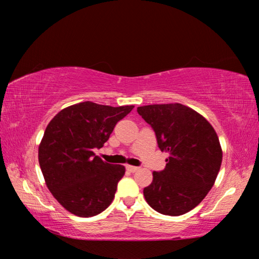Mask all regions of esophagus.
Segmentation results:
<instances>
[{
    "instance_id": "obj_1",
    "label": "esophagus",
    "mask_w": 259,
    "mask_h": 259,
    "mask_svg": "<svg viewBox=\"0 0 259 259\" xmlns=\"http://www.w3.org/2000/svg\"><path fill=\"white\" fill-rule=\"evenodd\" d=\"M125 169L128 170L129 172H136L139 168H138V166H135V165H126Z\"/></svg>"
}]
</instances>
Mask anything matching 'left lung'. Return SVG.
I'll use <instances>...</instances> for the list:
<instances>
[{"label":"left lung","instance_id":"1","mask_svg":"<svg viewBox=\"0 0 259 259\" xmlns=\"http://www.w3.org/2000/svg\"><path fill=\"white\" fill-rule=\"evenodd\" d=\"M154 130L160 150L169 153L165 168L153 172L144 188L146 202L162 214L181 216L195 208L211 190L223 152L212 125L185 105L160 104L137 108Z\"/></svg>","mask_w":259,"mask_h":259}]
</instances>
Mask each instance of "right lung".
I'll return each mask as SVG.
<instances>
[{
    "label": "right lung",
    "instance_id": "add662e5",
    "mask_svg": "<svg viewBox=\"0 0 259 259\" xmlns=\"http://www.w3.org/2000/svg\"><path fill=\"white\" fill-rule=\"evenodd\" d=\"M134 106L112 107L83 102L61 109L38 146V162L55 199L73 214L93 217L112 203L125 168L94 153Z\"/></svg>",
    "mask_w": 259,
    "mask_h": 259
}]
</instances>
